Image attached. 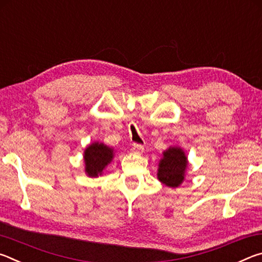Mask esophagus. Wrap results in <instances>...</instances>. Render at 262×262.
<instances>
[{
    "instance_id": "34e87169",
    "label": "esophagus",
    "mask_w": 262,
    "mask_h": 262,
    "mask_svg": "<svg viewBox=\"0 0 262 262\" xmlns=\"http://www.w3.org/2000/svg\"><path fill=\"white\" fill-rule=\"evenodd\" d=\"M143 151H144L143 145L139 144V143H134V144H133V147H132V152H133V154L141 155Z\"/></svg>"
}]
</instances>
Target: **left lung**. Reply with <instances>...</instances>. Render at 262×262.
I'll use <instances>...</instances> for the list:
<instances>
[{
	"label": "left lung",
	"mask_w": 262,
	"mask_h": 262,
	"mask_svg": "<svg viewBox=\"0 0 262 262\" xmlns=\"http://www.w3.org/2000/svg\"><path fill=\"white\" fill-rule=\"evenodd\" d=\"M186 166H187V158L183 150L180 148L167 149L159 163L158 179L164 185L177 187L184 180Z\"/></svg>",
	"instance_id": "obj_1"
}]
</instances>
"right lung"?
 I'll list each match as a JSON object with an SVG mask.
<instances>
[{"label": "right lung", "mask_w": 262, "mask_h": 262, "mask_svg": "<svg viewBox=\"0 0 262 262\" xmlns=\"http://www.w3.org/2000/svg\"><path fill=\"white\" fill-rule=\"evenodd\" d=\"M113 158V150L103 143H94L89 145L84 152L85 161V172L90 177L100 174L105 166L111 163Z\"/></svg>", "instance_id": "right-lung-1"}]
</instances>
